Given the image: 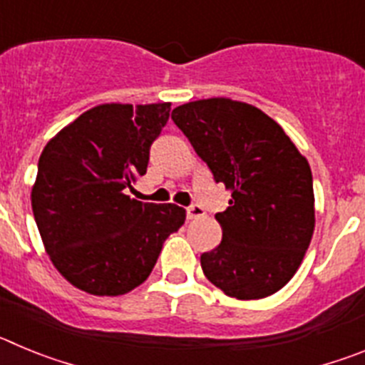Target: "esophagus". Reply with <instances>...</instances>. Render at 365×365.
Listing matches in <instances>:
<instances>
[{"label":"esophagus","mask_w":365,"mask_h":365,"mask_svg":"<svg viewBox=\"0 0 365 365\" xmlns=\"http://www.w3.org/2000/svg\"><path fill=\"white\" fill-rule=\"evenodd\" d=\"M186 215H188V219H199L205 215V208L201 205H190L186 208Z\"/></svg>","instance_id":"1"}]
</instances>
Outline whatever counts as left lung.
I'll use <instances>...</instances> for the list:
<instances>
[{
    "mask_svg": "<svg viewBox=\"0 0 365 365\" xmlns=\"http://www.w3.org/2000/svg\"><path fill=\"white\" fill-rule=\"evenodd\" d=\"M215 182L232 193L215 214L222 240L201 256L208 282L230 298L259 299L291 282L314 232L307 159L282 125L232 98L188 102L172 113Z\"/></svg>",
    "mask_w": 365,
    "mask_h": 365,
    "instance_id": "obj_1",
    "label": "left lung"
}]
</instances>
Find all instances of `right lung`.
Listing matches in <instances>:
<instances>
[{
  "label": "right lung",
  "mask_w": 365,
  "mask_h": 365,
  "mask_svg": "<svg viewBox=\"0 0 365 365\" xmlns=\"http://www.w3.org/2000/svg\"><path fill=\"white\" fill-rule=\"evenodd\" d=\"M170 102L102 104L58 131L38 160L32 214L53 265L76 289L120 296L144 283L186 210L131 199Z\"/></svg>",
  "instance_id": "right-lung-1"
}]
</instances>
